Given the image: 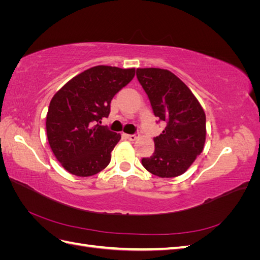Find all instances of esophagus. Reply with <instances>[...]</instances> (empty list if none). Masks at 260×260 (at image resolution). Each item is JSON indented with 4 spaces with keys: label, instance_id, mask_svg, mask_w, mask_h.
I'll return each instance as SVG.
<instances>
[{
    "label": "esophagus",
    "instance_id": "34e87169",
    "mask_svg": "<svg viewBox=\"0 0 260 260\" xmlns=\"http://www.w3.org/2000/svg\"><path fill=\"white\" fill-rule=\"evenodd\" d=\"M127 138L130 140V141H136L138 138H139V135H127Z\"/></svg>",
    "mask_w": 260,
    "mask_h": 260
}]
</instances>
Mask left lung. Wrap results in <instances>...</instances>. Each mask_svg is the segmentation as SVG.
I'll use <instances>...</instances> for the list:
<instances>
[{"mask_svg": "<svg viewBox=\"0 0 260 260\" xmlns=\"http://www.w3.org/2000/svg\"><path fill=\"white\" fill-rule=\"evenodd\" d=\"M138 80L154 115L167 123L154 138L155 151L143 167L160 178L181 176L194 162L206 140V115L186 84L167 69L138 68Z\"/></svg>", "mask_w": 260, "mask_h": 260, "instance_id": "8db88e82", "label": "left lung"}]
</instances>
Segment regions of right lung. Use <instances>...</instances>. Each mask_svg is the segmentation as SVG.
I'll return each mask as SVG.
<instances>
[{"mask_svg":"<svg viewBox=\"0 0 260 260\" xmlns=\"http://www.w3.org/2000/svg\"><path fill=\"white\" fill-rule=\"evenodd\" d=\"M135 75V68L95 66L74 77L52 98L46 136L56 159L72 175L90 177L108 166L121 136L98 122L108 117L115 94Z\"/></svg>","mask_w":260,"mask_h":260,"instance_id":"add662e5","label":"right lung"}]
</instances>
